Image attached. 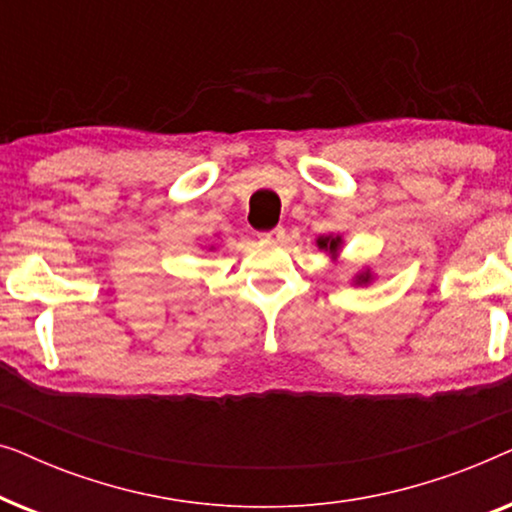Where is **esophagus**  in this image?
<instances>
[{"label":"esophagus","instance_id":"esophagus-1","mask_svg":"<svg viewBox=\"0 0 512 512\" xmlns=\"http://www.w3.org/2000/svg\"><path fill=\"white\" fill-rule=\"evenodd\" d=\"M258 237H261V240H282L284 228L277 226V228H272V230H265V233H258Z\"/></svg>","mask_w":512,"mask_h":512}]
</instances>
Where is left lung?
Here are the masks:
<instances>
[{"mask_svg":"<svg viewBox=\"0 0 512 512\" xmlns=\"http://www.w3.org/2000/svg\"><path fill=\"white\" fill-rule=\"evenodd\" d=\"M340 237H333V235H328V237H319L317 240V244L321 249H328L331 251V254H335V251H338V247H340ZM366 282H370V272H363V275H359V284H366Z\"/></svg>","mask_w":512,"mask_h":512,"instance_id":"left-lung-1","label":"left lung"}]
</instances>
